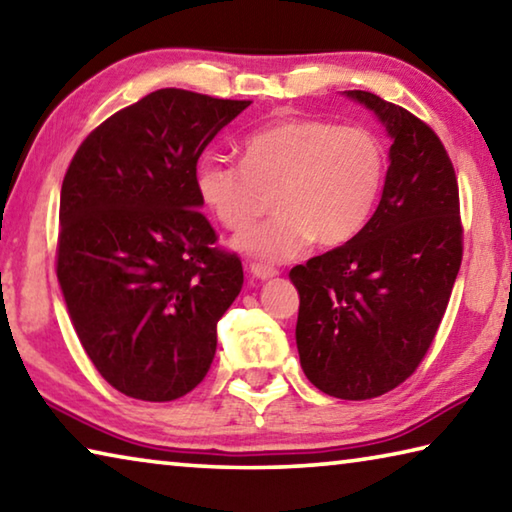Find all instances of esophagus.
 <instances>
[{
    "label": "esophagus",
    "mask_w": 512,
    "mask_h": 512,
    "mask_svg": "<svg viewBox=\"0 0 512 512\" xmlns=\"http://www.w3.org/2000/svg\"><path fill=\"white\" fill-rule=\"evenodd\" d=\"M250 273H253L255 277H259V280H268V277H275L277 275V268L271 266V264L253 262V264H250Z\"/></svg>",
    "instance_id": "34e87169"
}]
</instances>
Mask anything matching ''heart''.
Returning a JSON list of instances; mask_svg holds the SVG:
<instances>
[{"label":"heart","mask_w":512,"mask_h":512,"mask_svg":"<svg viewBox=\"0 0 512 512\" xmlns=\"http://www.w3.org/2000/svg\"><path fill=\"white\" fill-rule=\"evenodd\" d=\"M388 155L359 126L287 117L244 140V162L205 158L196 187L223 228L243 232L276 200L281 214L235 244L262 259H291L311 241L336 248L366 228L384 189Z\"/></svg>","instance_id":"1"}]
</instances>
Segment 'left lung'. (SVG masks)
Here are the masks:
<instances>
[{"instance_id":"obj_1","label":"left lung","mask_w":512,"mask_h":512,"mask_svg":"<svg viewBox=\"0 0 512 512\" xmlns=\"http://www.w3.org/2000/svg\"><path fill=\"white\" fill-rule=\"evenodd\" d=\"M393 137L384 194L348 244L291 268L307 379L339 400H370L427 357L463 259L458 180L429 124L377 94L348 90Z\"/></svg>"}]
</instances>
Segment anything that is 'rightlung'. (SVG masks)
I'll return each mask as SVG.
<instances>
[{"instance_id": "right-lung-1", "label": "right lung", "mask_w": 512, "mask_h": 512, "mask_svg": "<svg viewBox=\"0 0 512 512\" xmlns=\"http://www.w3.org/2000/svg\"><path fill=\"white\" fill-rule=\"evenodd\" d=\"M250 101L164 88L81 142L60 189L56 273L76 336L119 393L171 402L201 384L244 268L198 207L196 164Z\"/></svg>"}]
</instances>
